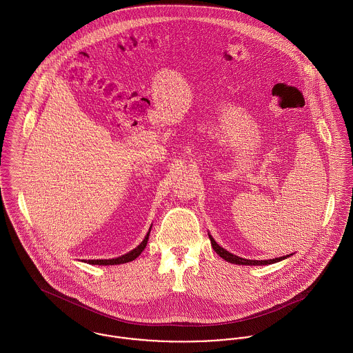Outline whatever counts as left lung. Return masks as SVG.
Masks as SVG:
<instances>
[{
	"mask_svg": "<svg viewBox=\"0 0 353 353\" xmlns=\"http://www.w3.org/2000/svg\"><path fill=\"white\" fill-rule=\"evenodd\" d=\"M209 239H210V243H212L213 250L217 252L223 259H225L227 262H231V263H238V265H269V263H274V262H279V261H281V259L290 256V255H285V256H279V258H273V259H268V261L245 259V258H241V256H238V255H234V254L224 250L223 248H220V246L214 242V239H213L210 235H209Z\"/></svg>",
	"mask_w": 353,
	"mask_h": 353,
	"instance_id": "1",
	"label": "left lung"
}]
</instances>
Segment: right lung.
Returning a JSON list of instances; mask_svg holds the SVG:
<instances>
[{
    "label": "right lung",
    "instance_id": "1",
    "mask_svg": "<svg viewBox=\"0 0 353 353\" xmlns=\"http://www.w3.org/2000/svg\"><path fill=\"white\" fill-rule=\"evenodd\" d=\"M151 231V230H150ZM148 238H150V232L147 234L145 239L130 252L122 255V256H118V258H112V259H88L85 262L91 263V265H119V263H126V262H130L133 259H136L143 250L147 248V243H148Z\"/></svg>",
    "mask_w": 353,
    "mask_h": 353
}]
</instances>
